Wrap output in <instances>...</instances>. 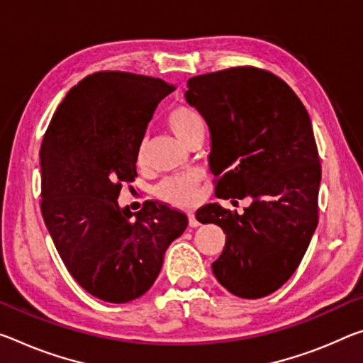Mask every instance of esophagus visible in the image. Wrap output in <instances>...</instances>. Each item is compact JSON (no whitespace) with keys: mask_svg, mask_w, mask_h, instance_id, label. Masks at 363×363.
Returning a JSON list of instances; mask_svg holds the SVG:
<instances>
[{"mask_svg":"<svg viewBox=\"0 0 363 363\" xmlns=\"http://www.w3.org/2000/svg\"><path fill=\"white\" fill-rule=\"evenodd\" d=\"M187 216H189V224H191L192 228H197L199 226V221H197V218H195V213L194 211H189Z\"/></svg>","mask_w":363,"mask_h":363,"instance_id":"34e87169","label":"esophagus"}]
</instances>
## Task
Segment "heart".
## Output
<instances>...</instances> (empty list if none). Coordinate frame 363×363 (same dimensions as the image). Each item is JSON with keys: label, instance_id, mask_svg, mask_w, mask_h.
<instances>
[{"label": "heart", "instance_id": "heart-1", "mask_svg": "<svg viewBox=\"0 0 363 363\" xmlns=\"http://www.w3.org/2000/svg\"><path fill=\"white\" fill-rule=\"evenodd\" d=\"M164 123L177 139L187 145L194 137L203 134V119L194 108L187 105L172 106L164 116ZM147 161V143L142 140L135 152L137 166H143ZM202 176L191 171L184 174L169 176L155 187V195L163 202L174 206H189L197 200L199 186Z\"/></svg>", "mask_w": 363, "mask_h": 363}]
</instances>
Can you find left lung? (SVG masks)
<instances>
[{
    "mask_svg": "<svg viewBox=\"0 0 363 363\" xmlns=\"http://www.w3.org/2000/svg\"><path fill=\"white\" fill-rule=\"evenodd\" d=\"M186 100L211 134L218 199L250 200L244 211L208 203L195 213L226 234L213 262L231 294L260 298L291 278L318 224L321 164L306 106L273 72L238 66L187 80Z\"/></svg>",
    "mask_w": 363,
    "mask_h": 363,
    "instance_id": "1",
    "label": "left lung"
}]
</instances>
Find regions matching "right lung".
Listing matches in <instances>:
<instances>
[{
  "instance_id": "1",
  "label": "right lung",
  "mask_w": 363,
  "mask_h": 363,
  "mask_svg": "<svg viewBox=\"0 0 363 363\" xmlns=\"http://www.w3.org/2000/svg\"><path fill=\"white\" fill-rule=\"evenodd\" d=\"M174 90L164 80L100 71L67 91L40 148L42 215L67 272L89 294L125 303L150 289L164 252L187 216L148 202L119 208L124 182L137 177L135 152L158 103Z\"/></svg>"
}]
</instances>
